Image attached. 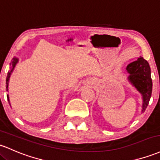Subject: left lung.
I'll use <instances>...</instances> for the list:
<instances>
[{
  "instance_id": "1",
  "label": "left lung",
  "mask_w": 160,
  "mask_h": 160,
  "mask_svg": "<svg viewBox=\"0 0 160 160\" xmlns=\"http://www.w3.org/2000/svg\"><path fill=\"white\" fill-rule=\"evenodd\" d=\"M126 71L128 73V81L141 95L143 100L141 112H143L149 104L152 89L151 71L149 63L140 57L137 61L130 63L126 68Z\"/></svg>"
}]
</instances>
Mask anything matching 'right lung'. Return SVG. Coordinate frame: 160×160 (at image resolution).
Here are the masks:
<instances>
[{
	"label": "right lung",
	"mask_w": 160,
	"mask_h": 160,
	"mask_svg": "<svg viewBox=\"0 0 160 160\" xmlns=\"http://www.w3.org/2000/svg\"><path fill=\"white\" fill-rule=\"evenodd\" d=\"M19 62V58L17 57H13V59H12L11 62L10 64V71H8V75H7V78H6V91H8V86H9V80H10V77L11 76L12 73L13 72V70H14L16 65L17 64V63ZM7 97H8V102L10 103V99H9V95H7Z\"/></svg>",
	"instance_id": "obj_1"
}]
</instances>
